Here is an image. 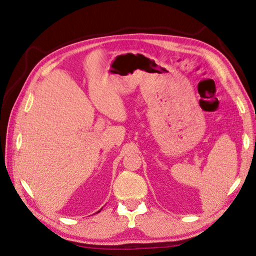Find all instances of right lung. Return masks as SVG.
Here are the masks:
<instances>
[{
	"label": "right lung",
	"mask_w": 256,
	"mask_h": 256,
	"mask_svg": "<svg viewBox=\"0 0 256 256\" xmlns=\"http://www.w3.org/2000/svg\"><path fill=\"white\" fill-rule=\"evenodd\" d=\"M100 211H101V210H100ZM98 212H99V211H98Z\"/></svg>",
	"instance_id": "obj_1"
}]
</instances>
